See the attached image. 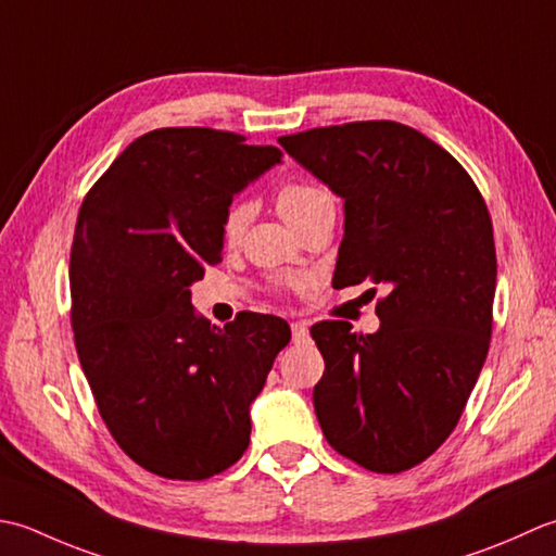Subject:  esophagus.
I'll use <instances>...</instances> for the list:
<instances>
[{"instance_id": "34e87169", "label": "esophagus", "mask_w": 556, "mask_h": 556, "mask_svg": "<svg viewBox=\"0 0 556 556\" xmlns=\"http://www.w3.org/2000/svg\"><path fill=\"white\" fill-rule=\"evenodd\" d=\"M292 343L294 345H307L309 343V328L304 321H292Z\"/></svg>"}]
</instances>
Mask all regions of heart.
Instances as JSON below:
<instances>
[{
	"label": "heart",
	"mask_w": 556,
	"mask_h": 556,
	"mask_svg": "<svg viewBox=\"0 0 556 556\" xmlns=\"http://www.w3.org/2000/svg\"><path fill=\"white\" fill-rule=\"evenodd\" d=\"M278 211L282 213V218H286L292 228L298 223H302L307 218L309 213H314L324 203H331V197L326 194L321 187L316 185H307V182H288L278 189ZM252 203L247 201H235L228 206L223 215V240L225 242H237L240 240V235L244 232L247 223L252 220Z\"/></svg>",
	"instance_id": "heart-1"
}]
</instances>
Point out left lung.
Here are the masks:
<instances>
[{
	"label": "left lung",
	"instance_id": "8db88e82",
	"mask_svg": "<svg viewBox=\"0 0 556 556\" xmlns=\"http://www.w3.org/2000/svg\"><path fill=\"white\" fill-rule=\"evenodd\" d=\"M278 143L345 201L333 282L389 290L377 333L312 326L326 362L314 387L321 432L362 468L403 472L458 425L490 350V211L456 157L399 122H350Z\"/></svg>",
	"mask_w": 556,
	"mask_h": 556
}]
</instances>
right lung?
Segmentation results:
<instances>
[{
  "mask_svg": "<svg viewBox=\"0 0 556 556\" xmlns=\"http://www.w3.org/2000/svg\"><path fill=\"white\" fill-rule=\"evenodd\" d=\"M280 157L232 131L153 129L115 157L78 211L76 353L110 434L161 478L206 480L242 458L249 405L290 343L288 321L270 314L211 326L189 290L220 262L232 197Z\"/></svg>",
  "mask_w": 556,
  "mask_h": 556,
  "instance_id": "obj_1",
  "label": "right lung"
}]
</instances>
